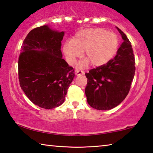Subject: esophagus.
<instances>
[{"label":"esophagus","mask_w":153,"mask_h":153,"mask_svg":"<svg viewBox=\"0 0 153 153\" xmlns=\"http://www.w3.org/2000/svg\"><path fill=\"white\" fill-rule=\"evenodd\" d=\"M76 74L77 75V76H80V75L84 74V71H82V70H79V69H76Z\"/></svg>","instance_id":"1"}]
</instances>
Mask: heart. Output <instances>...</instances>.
<instances>
[{
    "label": "heart",
    "instance_id": "obj_1",
    "mask_svg": "<svg viewBox=\"0 0 153 153\" xmlns=\"http://www.w3.org/2000/svg\"><path fill=\"white\" fill-rule=\"evenodd\" d=\"M118 36L102 28H88L79 31L72 40L65 43L63 51L67 61L74 64L81 55L86 59L79 63L81 67L91 63L93 66H101L115 55L119 46Z\"/></svg>",
    "mask_w": 153,
    "mask_h": 153
}]
</instances>
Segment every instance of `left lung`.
Masks as SVG:
<instances>
[{"label":"left lung","instance_id":"obj_1","mask_svg":"<svg viewBox=\"0 0 153 153\" xmlns=\"http://www.w3.org/2000/svg\"><path fill=\"white\" fill-rule=\"evenodd\" d=\"M117 29L123 40L117 55L85 74L88 103L97 110H109L120 105L128 94L135 74V58L130 41Z\"/></svg>","mask_w":153,"mask_h":153}]
</instances>
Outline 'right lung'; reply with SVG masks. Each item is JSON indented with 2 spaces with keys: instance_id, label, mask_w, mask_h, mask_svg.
Segmentation results:
<instances>
[{
  "instance_id": "1",
  "label": "right lung",
  "mask_w": 153,
  "mask_h": 153,
  "mask_svg": "<svg viewBox=\"0 0 153 153\" xmlns=\"http://www.w3.org/2000/svg\"><path fill=\"white\" fill-rule=\"evenodd\" d=\"M63 36V32L43 25L31 30L21 47L18 59L21 88L33 104L45 109L63 104L75 77L74 69L62 59Z\"/></svg>"
}]
</instances>
